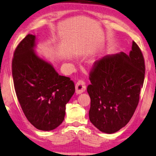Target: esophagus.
I'll return each mask as SVG.
<instances>
[{
    "label": "esophagus",
    "instance_id": "34e87169",
    "mask_svg": "<svg viewBox=\"0 0 156 156\" xmlns=\"http://www.w3.org/2000/svg\"><path fill=\"white\" fill-rule=\"evenodd\" d=\"M75 89H76V94H80L85 91L86 90V84L83 81L80 80L78 81L77 83H76L75 86Z\"/></svg>",
    "mask_w": 156,
    "mask_h": 156
}]
</instances>
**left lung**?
Returning a JSON list of instances; mask_svg holds the SVG:
<instances>
[{"label": "left lung", "mask_w": 156, "mask_h": 156, "mask_svg": "<svg viewBox=\"0 0 156 156\" xmlns=\"http://www.w3.org/2000/svg\"><path fill=\"white\" fill-rule=\"evenodd\" d=\"M144 75L143 55L134 41L128 55H108L95 62L87 87L89 119L95 127L113 134L127 125L139 103Z\"/></svg>", "instance_id": "1"}]
</instances>
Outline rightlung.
<instances>
[{
  "instance_id": "right-lung-1",
  "label": "right lung",
  "mask_w": 156,
  "mask_h": 156,
  "mask_svg": "<svg viewBox=\"0 0 156 156\" xmlns=\"http://www.w3.org/2000/svg\"><path fill=\"white\" fill-rule=\"evenodd\" d=\"M37 37L28 34L15 49L12 71L15 92L24 115L39 130L57 128L75 91L74 82L61 76L35 51Z\"/></svg>"
}]
</instances>
